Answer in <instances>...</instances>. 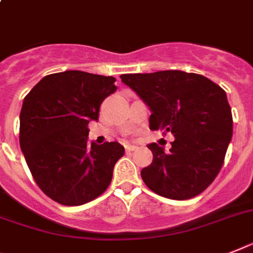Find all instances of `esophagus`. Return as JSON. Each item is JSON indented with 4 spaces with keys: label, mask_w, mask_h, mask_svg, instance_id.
<instances>
[{
    "label": "esophagus",
    "mask_w": 253,
    "mask_h": 253,
    "mask_svg": "<svg viewBox=\"0 0 253 253\" xmlns=\"http://www.w3.org/2000/svg\"><path fill=\"white\" fill-rule=\"evenodd\" d=\"M135 149H137V147H135L134 145H130V143H126V145H125V150H126V151H133V150Z\"/></svg>",
    "instance_id": "34e87169"
}]
</instances>
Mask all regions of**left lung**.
I'll list each match as a JSON object with an SVG mask.
<instances>
[{"label":"left lung","instance_id":"1","mask_svg":"<svg viewBox=\"0 0 253 253\" xmlns=\"http://www.w3.org/2000/svg\"><path fill=\"white\" fill-rule=\"evenodd\" d=\"M150 108V129L174 135L172 149L147 145L154 154L141 170L154 193L174 200L199 195L213 182L233 137L226 93L206 76L183 71L120 76Z\"/></svg>","mask_w":253,"mask_h":253}]
</instances>
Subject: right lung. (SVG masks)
Wrapping results in <instances>:
<instances>
[{"instance_id": "1", "label": "right lung", "mask_w": 253, "mask_h": 253, "mask_svg": "<svg viewBox=\"0 0 253 253\" xmlns=\"http://www.w3.org/2000/svg\"><path fill=\"white\" fill-rule=\"evenodd\" d=\"M112 76L64 71L47 75L24 98L19 142L33 178L47 197L81 206L99 197L124 155L119 142L89 145V122L116 90Z\"/></svg>"}]
</instances>
